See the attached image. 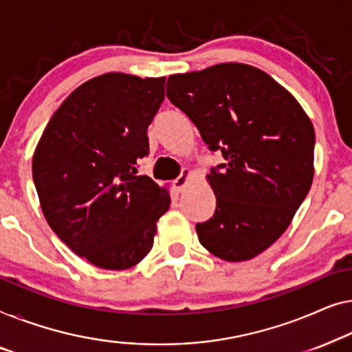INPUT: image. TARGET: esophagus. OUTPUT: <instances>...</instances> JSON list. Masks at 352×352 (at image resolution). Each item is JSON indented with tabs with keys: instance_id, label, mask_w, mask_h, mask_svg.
Here are the masks:
<instances>
[{
	"instance_id": "esophagus-1",
	"label": "esophagus",
	"mask_w": 352,
	"mask_h": 352,
	"mask_svg": "<svg viewBox=\"0 0 352 352\" xmlns=\"http://www.w3.org/2000/svg\"><path fill=\"white\" fill-rule=\"evenodd\" d=\"M190 175H191V170L190 169H183L182 170V174L178 175L175 180H174V185L177 188V191H183V188L186 186L188 178H190Z\"/></svg>"
}]
</instances>
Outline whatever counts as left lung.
Here are the masks:
<instances>
[{
	"label": "left lung",
	"instance_id": "left-lung-1",
	"mask_svg": "<svg viewBox=\"0 0 352 352\" xmlns=\"http://www.w3.org/2000/svg\"><path fill=\"white\" fill-rule=\"evenodd\" d=\"M167 98L225 164L207 175L215 214L197 223L199 242L226 261H245L287 230L314 177V127L289 91L245 63L172 75Z\"/></svg>",
	"mask_w": 352,
	"mask_h": 352
}]
</instances>
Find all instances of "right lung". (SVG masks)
Returning <instances> with one entry per match:
<instances>
[{
  "instance_id": "obj_1",
  "label": "right lung",
  "mask_w": 352,
  "mask_h": 352,
  "mask_svg": "<svg viewBox=\"0 0 352 352\" xmlns=\"http://www.w3.org/2000/svg\"><path fill=\"white\" fill-rule=\"evenodd\" d=\"M166 78L105 73L81 84L47 122L33 182L52 231L92 265L127 270L148 255L170 196L137 161L164 100Z\"/></svg>"
}]
</instances>
